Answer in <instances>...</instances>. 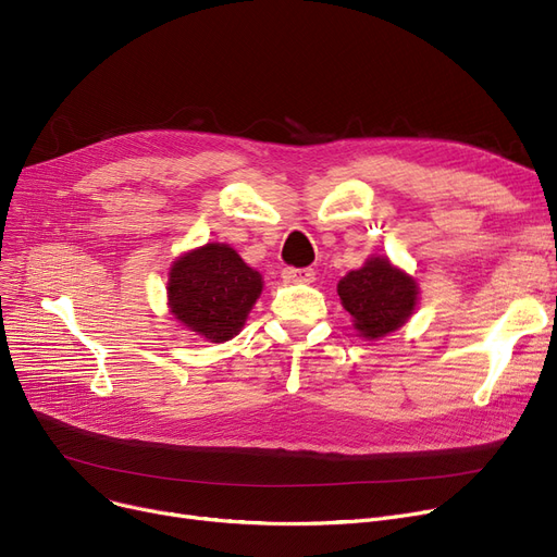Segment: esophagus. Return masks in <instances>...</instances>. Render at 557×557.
Returning <instances> with one entry per match:
<instances>
[{"instance_id": "esophagus-1", "label": "esophagus", "mask_w": 557, "mask_h": 557, "mask_svg": "<svg viewBox=\"0 0 557 557\" xmlns=\"http://www.w3.org/2000/svg\"><path fill=\"white\" fill-rule=\"evenodd\" d=\"M282 280L294 282V284H311L315 280V271L313 269H284Z\"/></svg>"}]
</instances>
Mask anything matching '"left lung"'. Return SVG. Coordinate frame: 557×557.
<instances>
[{
    "instance_id": "obj_1",
    "label": "left lung",
    "mask_w": 557,
    "mask_h": 557,
    "mask_svg": "<svg viewBox=\"0 0 557 557\" xmlns=\"http://www.w3.org/2000/svg\"><path fill=\"white\" fill-rule=\"evenodd\" d=\"M338 296L363 338H382L401 327L418 305V284L388 257H370L338 282Z\"/></svg>"
}]
</instances>
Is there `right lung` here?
<instances>
[{
	"mask_svg": "<svg viewBox=\"0 0 557 557\" xmlns=\"http://www.w3.org/2000/svg\"><path fill=\"white\" fill-rule=\"evenodd\" d=\"M261 275L225 244H208L173 261L169 307L185 327L212 343L237 336L261 294Z\"/></svg>",
	"mask_w": 557,
	"mask_h": 557,
	"instance_id": "add662e5",
	"label": "right lung"
}]
</instances>
